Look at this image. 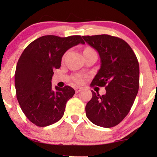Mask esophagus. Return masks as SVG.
I'll return each instance as SVG.
<instances>
[{"label":"esophagus","mask_w":157,"mask_h":157,"mask_svg":"<svg viewBox=\"0 0 157 157\" xmlns=\"http://www.w3.org/2000/svg\"><path fill=\"white\" fill-rule=\"evenodd\" d=\"M82 89H83L81 87H76L75 88V91H76V93H78V92L82 91Z\"/></svg>","instance_id":"1"}]
</instances>
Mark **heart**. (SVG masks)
I'll list each match as a JSON object with an SVG mask.
<instances>
[{
	"label": "heart",
	"instance_id": "heart-1",
	"mask_svg": "<svg viewBox=\"0 0 157 157\" xmlns=\"http://www.w3.org/2000/svg\"><path fill=\"white\" fill-rule=\"evenodd\" d=\"M94 51V50H93V49L91 48H86L84 50V51ZM74 80H75V81H76V83H81V82H82V78H81L80 76L76 77Z\"/></svg>",
	"mask_w": 157,
	"mask_h": 157
}]
</instances>
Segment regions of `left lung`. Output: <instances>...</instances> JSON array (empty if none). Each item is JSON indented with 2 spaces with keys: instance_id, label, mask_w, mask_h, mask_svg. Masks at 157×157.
<instances>
[{
  "instance_id": "8db88e82",
  "label": "left lung",
  "mask_w": 157,
  "mask_h": 157,
  "mask_svg": "<svg viewBox=\"0 0 157 157\" xmlns=\"http://www.w3.org/2000/svg\"><path fill=\"white\" fill-rule=\"evenodd\" d=\"M82 37L98 51L101 63L91 86L105 87L106 91L102 96L91 91L93 96L86 106V114L96 125L113 127L126 117L138 93V60L121 38L107 34Z\"/></svg>"
}]
</instances>
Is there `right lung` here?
Here are the masks:
<instances>
[{"mask_svg":"<svg viewBox=\"0 0 157 157\" xmlns=\"http://www.w3.org/2000/svg\"><path fill=\"white\" fill-rule=\"evenodd\" d=\"M78 44H85L81 36H44L31 42L19 58L15 72L16 97L25 117L36 126L59 121L66 102L74 95L69 86L53 90L51 81L66 51Z\"/></svg>","mask_w":157,"mask_h":157,"instance_id":"add662e5","label":"right lung"}]
</instances>
